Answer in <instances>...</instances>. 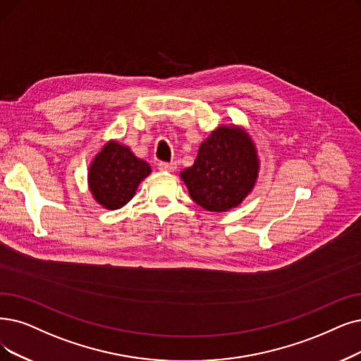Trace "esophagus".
Returning a JSON list of instances; mask_svg holds the SVG:
<instances>
[{
	"label": "esophagus",
	"mask_w": 361,
	"mask_h": 361,
	"mask_svg": "<svg viewBox=\"0 0 361 361\" xmlns=\"http://www.w3.org/2000/svg\"><path fill=\"white\" fill-rule=\"evenodd\" d=\"M158 169H160L161 171H175L176 170V163L160 161V163H158Z\"/></svg>",
	"instance_id": "esophagus-1"
}]
</instances>
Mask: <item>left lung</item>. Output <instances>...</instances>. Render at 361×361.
I'll use <instances>...</instances> for the list:
<instances>
[{"label":"left lung","instance_id":"obj_1","mask_svg":"<svg viewBox=\"0 0 361 361\" xmlns=\"http://www.w3.org/2000/svg\"><path fill=\"white\" fill-rule=\"evenodd\" d=\"M259 170L261 160L249 132L224 124L200 143L194 164L180 171V179L200 207L222 213L253 191Z\"/></svg>","mask_w":361,"mask_h":361}]
</instances>
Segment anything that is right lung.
Masks as SVG:
<instances>
[{
	"label": "right lung",
	"instance_id": "right-lung-1",
	"mask_svg": "<svg viewBox=\"0 0 361 361\" xmlns=\"http://www.w3.org/2000/svg\"><path fill=\"white\" fill-rule=\"evenodd\" d=\"M151 171V166L127 145L109 139L90 161L89 190L97 204L106 210H117L135 197L140 182Z\"/></svg>",
	"mask_w": 361,
	"mask_h": 361
}]
</instances>
